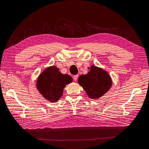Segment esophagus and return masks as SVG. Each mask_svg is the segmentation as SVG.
Segmentation results:
<instances>
[{"label": "esophagus", "mask_w": 149, "mask_h": 149, "mask_svg": "<svg viewBox=\"0 0 149 149\" xmlns=\"http://www.w3.org/2000/svg\"><path fill=\"white\" fill-rule=\"evenodd\" d=\"M78 75H74L73 76V79L74 81H77V79H78Z\"/></svg>", "instance_id": "obj_1"}]
</instances>
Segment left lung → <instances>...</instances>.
Here are the masks:
<instances>
[{"label":"left lung","instance_id":"left-lung-1","mask_svg":"<svg viewBox=\"0 0 149 149\" xmlns=\"http://www.w3.org/2000/svg\"><path fill=\"white\" fill-rule=\"evenodd\" d=\"M87 74L81 75L78 83L89 98L98 99L109 91L112 86L111 76L104 70L92 65Z\"/></svg>","mask_w":149,"mask_h":149}]
</instances>
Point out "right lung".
<instances>
[{
	"label": "right lung",
	"instance_id": "obj_1",
	"mask_svg": "<svg viewBox=\"0 0 149 149\" xmlns=\"http://www.w3.org/2000/svg\"><path fill=\"white\" fill-rule=\"evenodd\" d=\"M72 81L70 76L62 74L56 67H50L38 76L37 88L45 99L55 103L62 96L64 87Z\"/></svg>",
	"mask_w": 149,
	"mask_h": 149
}]
</instances>
